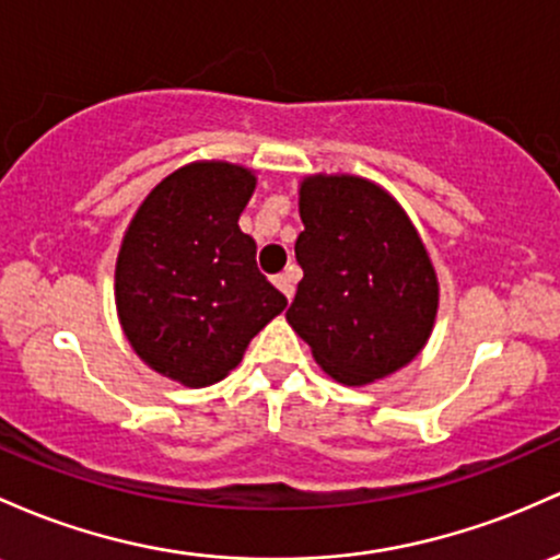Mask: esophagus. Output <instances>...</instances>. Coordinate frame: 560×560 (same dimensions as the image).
<instances>
[{
  "instance_id": "34e87169",
  "label": "esophagus",
  "mask_w": 560,
  "mask_h": 560,
  "mask_svg": "<svg viewBox=\"0 0 560 560\" xmlns=\"http://www.w3.org/2000/svg\"><path fill=\"white\" fill-rule=\"evenodd\" d=\"M273 284L279 287V292L284 294L287 300H292V294H294V270H287V273L276 276V279H273Z\"/></svg>"
}]
</instances>
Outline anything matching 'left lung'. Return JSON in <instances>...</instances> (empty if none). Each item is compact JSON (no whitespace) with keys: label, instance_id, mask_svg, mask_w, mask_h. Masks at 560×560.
I'll list each match as a JSON object with an SVG mask.
<instances>
[{"label":"left lung","instance_id":"obj_1","mask_svg":"<svg viewBox=\"0 0 560 560\" xmlns=\"http://www.w3.org/2000/svg\"><path fill=\"white\" fill-rule=\"evenodd\" d=\"M298 194L303 281L287 322L337 383L390 377L422 353L439 313V276L420 231L366 177L318 172Z\"/></svg>","mask_w":560,"mask_h":560}]
</instances>
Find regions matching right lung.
<instances>
[{
	"label": "right lung",
	"mask_w": 560,
	"mask_h": 560,
	"mask_svg": "<svg viewBox=\"0 0 560 560\" xmlns=\"http://www.w3.org/2000/svg\"><path fill=\"white\" fill-rule=\"evenodd\" d=\"M255 170L190 162L151 188L121 238L114 300L143 364L186 388L220 383L249 340L287 308L238 229Z\"/></svg>",
	"instance_id": "right-lung-1"
}]
</instances>
